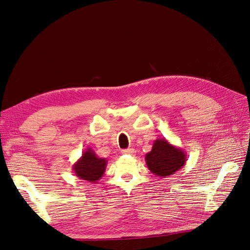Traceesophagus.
I'll list each match as a JSON object with an SVG mask.
<instances>
[{
  "instance_id": "34e87169",
  "label": "esophagus",
  "mask_w": 250,
  "mask_h": 250,
  "mask_svg": "<svg viewBox=\"0 0 250 250\" xmlns=\"http://www.w3.org/2000/svg\"><path fill=\"white\" fill-rule=\"evenodd\" d=\"M122 153H123V154H130V155H133V154L135 153V151H134V149H132V148H128V149H123V150H122Z\"/></svg>"
}]
</instances>
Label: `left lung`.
I'll use <instances>...</instances> for the list:
<instances>
[{
  "label": "left lung",
  "mask_w": 250,
  "mask_h": 250,
  "mask_svg": "<svg viewBox=\"0 0 250 250\" xmlns=\"http://www.w3.org/2000/svg\"><path fill=\"white\" fill-rule=\"evenodd\" d=\"M145 161L151 173L164 178L184 167L187 154L181 148L172 145L163 138L154 141L152 149L145 156Z\"/></svg>",
  "instance_id": "1"
}]
</instances>
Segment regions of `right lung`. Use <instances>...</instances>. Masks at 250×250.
I'll list each match as a JSON object with an SVG mask.
<instances>
[{
	"instance_id": "right-lung-1",
	"label": "right lung",
	"mask_w": 250,
	"mask_h": 250,
	"mask_svg": "<svg viewBox=\"0 0 250 250\" xmlns=\"http://www.w3.org/2000/svg\"><path fill=\"white\" fill-rule=\"evenodd\" d=\"M106 166V158L99 157L92 148L88 147L73 165V171L75 175L82 180L97 183L103 176Z\"/></svg>"
}]
</instances>
